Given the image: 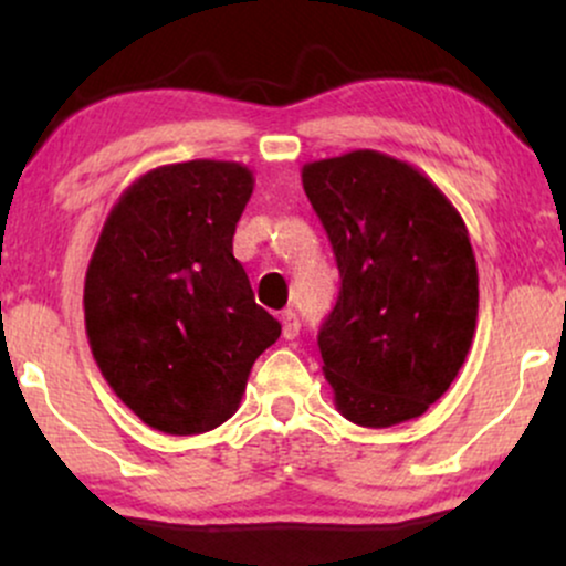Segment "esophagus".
Returning a JSON list of instances; mask_svg holds the SVG:
<instances>
[{
    "label": "esophagus",
    "instance_id": "esophagus-1",
    "mask_svg": "<svg viewBox=\"0 0 566 566\" xmlns=\"http://www.w3.org/2000/svg\"><path fill=\"white\" fill-rule=\"evenodd\" d=\"M297 333H301V319H297L295 311H284V314H282V335L287 337V340H292V337H297Z\"/></svg>",
    "mask_w": 566,
    "mask_h": 566
}]
</instances>
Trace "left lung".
Listing matches in <instances>:
<instances>
[{
	"label": "left lung",
	"instance_id": "left-lung-1",
	"mask_svg": "<svg viewBox=\"0 0 566 566\" xmlns=\"http://www.w3.org/2000/svg\"><path fill=\"white\" fill-rule=\"evenodd\" d=\"M303 188L340 271L319 329L335 407L367 428L420 418L458 378L476 329L463 218L423 172L369 148L311 161Z\"/></svg>",
	"mask_w": 566,
	"mask_h": 566
}]
</instances>
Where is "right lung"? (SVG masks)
Wrapping results in <instances>:
<instances>
[{"instance_id": "add662e5", "label": "right lung", "mask_w": 566, "mask_h": 566, "mask_svg": "<svg viewBox=\"0 0 566 566\" xmlns=\"http://www.w3.org/2000/svg\"><path fill=\"white\" fill-rule=\"evenodd\" d=\"M252 186L237 161L157 167L122 193L90 258L84 327L97 367L143 423L172 437L226 423L282 335L233 258Z\"/></svg>"}]
</instances>
